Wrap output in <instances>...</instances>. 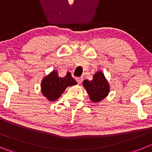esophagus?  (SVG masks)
Here are the masks:
<instances>
[{"label":"esophagus","instance_id":"obj_1","mask_svg":"<svg viewBox=\"0 0 152 152\" xmlns=\"http://www.w3.org/2000/svg\"><path fill=\"white\" fill-rule=\"evenodd\" d=\"M76 81H77L78 84H80V83L83 82V77H76Z\"/></svg>","mask_w":152,"mask_h":152}]
</instances>
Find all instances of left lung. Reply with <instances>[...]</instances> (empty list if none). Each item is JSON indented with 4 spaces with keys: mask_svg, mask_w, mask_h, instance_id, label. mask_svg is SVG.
Returning <instances> with one entry per match:
<instances>
[{
    "mask_svg": "<svg viewBox=\"0 0 152 152\" xmlns=\"http://www.w3.org/2000/svg\"><path fill=\"white\" fill-rule=\"evenodd\" d=\"M83 86L88 93L92 102L100 101L108 95L110 86L102 72H97L94 75L91 81L85 80Z\"/></svg>",
    "mask_w": 152,
    "mask_h": 152,
    "instance_id": "left-lung-1",
    "label": "left lung"
}]
</instances>
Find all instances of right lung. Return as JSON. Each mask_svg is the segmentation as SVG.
<instances>
[{
	"label": "right lung",
	"mask_w": 152,
	"mask_h": 152,
	"mask_svg": "<svg viewBox=\"0 0 152 152\" xmlns=\"http://www.w3.org/2000/svg\"><path fill=\"white\" fill-rule=\"evenodd\" d=\"M77 84L68 72L64 77H60L56 71H52L44 78L41 83L42 94L50 101H55L62 94L66 87Z\"/></svg>",
	"instance_id": "obj_1"
}]
</instances>
